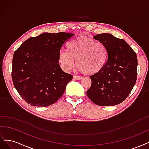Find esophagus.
<instances>
[{"label":"esophagus","instance_id":"34e87169","mask_svg":"<svg viewBox=\"0 0 149 149\" xmlns=\"http://www.w3.org/2000/svg\"><path fill=\"white\" fill-rule=\"evenodd\" d=\"M73 78L74 79H76V80H79V79H81L83 78V77H81V76H76V75H74Z\"/></svg>","mask_w":149,"mask_h":149}]
</instances>
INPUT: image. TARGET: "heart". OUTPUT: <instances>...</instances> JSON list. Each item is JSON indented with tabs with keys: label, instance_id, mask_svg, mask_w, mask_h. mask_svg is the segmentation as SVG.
Masks as SVG:
<instances>
[{
	"label": "heart",
	"instance_id": "b5f03b06",
	"mask_svg": "<svg viewBox=\"0 0 149 149\" xmlns=\"http://www.w3.org/2000/svg\"><path fill=\"white\" fill-rule=\"evenodd\" d=\"M67 52H61L58 63L66 71L76 66L79 71L87 75L100 73L107 64L109 51L104 44L87 37H78L66 45Z\"/></svg>",
	"mask_w": 149,
	"mask_h": 149
}]
</instances>
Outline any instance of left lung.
Wrapping results in <instances>:
<instances>
[{
	"instance_id": "1",
	"label": "left lung",
	"mask_w": 149,
	"mask_h": 149,
	"mask_svg": "<svg viewBox=\"0 0 149 149\" xmlns=\"http://www.w3.org/2000/svg\"><path fill=\"white\" fill-rule=\"evenodd\" d=\"M109 51L107 64L100 73L90 76L91 86L88 97L98 106H114L124 101L132 91L137 77L136 53L123 39L110 33L93 37Z\"/></svg>"
}]
</instances>
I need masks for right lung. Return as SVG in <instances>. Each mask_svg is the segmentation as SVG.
Returning a JSON list of instances; mask_svg holds the SVG:
<instances>
[{
	"mask_svg": "<svg viewBox=\"0 0 149 149\" xmlns=\"http://www.w3.org/2000/svg\"><path fill=\"white\" fill-rule=\"evenodd\" d=\"M73 33H43L30 37L13 54L12 78L13 85L29 104L46 107L63 94L73 76L58 64V55Z\"/></svg>",
	"mask_w": 149,
	"mask_h": 149,
	"instance_id": "obj_1",
	"label": "right lung"
}]
</instances>
